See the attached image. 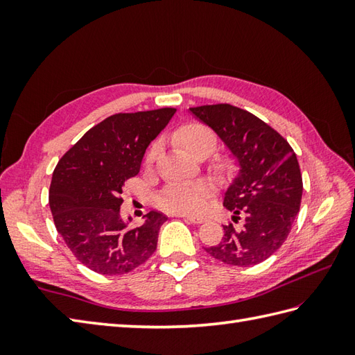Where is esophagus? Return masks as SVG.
Wrapping results in <instances>:
<instances>
[{
  "label": "esophagus",
  "mask_w": 355,
  "mask_h": 355,
  "mask_svg": "<svg viewBox=\"0 0 355 355\" xmlns=\"http://www.w3.org/2000/svg\"><path fill=\"white\" fill-rule=\"evenodd\" d=\"M184 221H189V223H192V224H201V223H205L206 221V218H202V216H191V215H183L182 216Z\"/></svg>",
  "instance_id": "34e87169"
}]
</instances>
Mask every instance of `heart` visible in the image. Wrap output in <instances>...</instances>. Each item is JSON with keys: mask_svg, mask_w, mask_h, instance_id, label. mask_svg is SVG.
I'll list each match as a JSON object with an SVG mask.
<instances>
[{"mask_svg": "<svg viewBox=\"0 0 355 355\" xmlns=\"http://www.w3.org/2000/svg\"><path fill=\"white\" fill-rule=\"evenodd\" d=\"M172 140L187 150L192 157L202 153L207 155L214 153L216 146L215 134L201 123H187L172 134ZM160 145L154 143L146 155V162L154 163ZM210 189L205 183L197 182H177L171 183L158 193L157 205L169 214H198L206 206Z\"/></svg>", "mask_w": 355, "mask_h": 355, "instance_id": "b5f03b06", "label": "heart"}]
</instances>
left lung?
<instances>
[{
    "mask_svg": "<svg viewBox=\"0 0 355 355\" xmlns=\"http://www.w3.org/2000/svg\"><path fill=\"white\" fill-rule=\"evenodd\" d=\"M189 111L218 134L239 168L224 206L243 225H224L221 243L205 250L229 266H256L281 248L297 216L304 191L297 157L281 134L245 110L218 103Z\"/></svg>",
    "mask_w": 355,
    "mask_h": 355,
    "instance_id": "1",
    "label": "left lung"
}]
</instances>
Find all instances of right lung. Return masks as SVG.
I'll use <instances>...</instances> for the list:
<instances>
[{"mask_svg": "<svg viewBox=\"0 0 355 355\" xmlns=\"http://www.w3.org/2000/svg\"><path fill=\"white\" fill-rule=\"evenodd\" d=\"M175 111L110 116L82 135L53 171L49 205L56 230L76 259L96 273H130L155 252L168 218L153 210L140 227L131 229V218L120 216L122 189Z\"/></svg>", "mask_w": 355, "mask_h": 355, "instance_id": "add662e5", "label": "right lung"}]
</instances>
